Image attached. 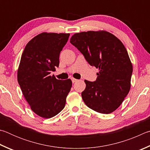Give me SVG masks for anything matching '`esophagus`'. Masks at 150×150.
Instances as JSON below:
<instances>
[{
	"label": "esophagus",
	"mask_w": 150,
	"mask_h": 150,
	"mask_svg": "<svg viewBox=\"0 0 150 150\" xmlns=\"http://www.w3.org/2000/svg\"><path fill=\"white\" fill-rule=\"evenodd\" d=\"M71 80H72V82L73 83H75V82H78V81L77 79H75V78H71Z\"/></svg>",
	"instance_id": "34e87169"
}]
</instances>
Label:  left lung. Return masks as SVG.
Masks as SVG:
<instances>
[{
  "instance_id": "1",
  "label": "left lung",
  "mask_w": 150,
  "mask_h": 150,
  "mask_svg": "<svg viewBox=\"0 0 150 150\" xmlns=\"http://www.w3.org/2000/svg\"><path fill=\"white\" fill-rule=\"evenodd\" d=\"M70 43L89 64L99 69L96 81L84 80L83 101L96 112L111 113L122 104L131 86L132 64L124 45L113 34L103 30L75 33Z\"/></svg>"
}]
</instances>
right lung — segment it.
I'll list each match as a JSON object with an SVG mask.
<instances>
[{
  "label": "right lung",
  "instance_id": "add662e5",
  "mask_svg": "<svg viewBox=\"0 0 150 150\" xmlns=\"http://www.w3.org/2000/svg\"><path fill=\"white\" fill-rule=\"evenodd\" d=\"M69 36L41 33L28 42L21 57L18 83L31 109L45 119L54 117L64 109L72 87L70 79L60 80L50 76L59 67L60 52Z\"/></svg>",
  "mask_w": 150,
  "mask_h": 150
}]
</instances>
